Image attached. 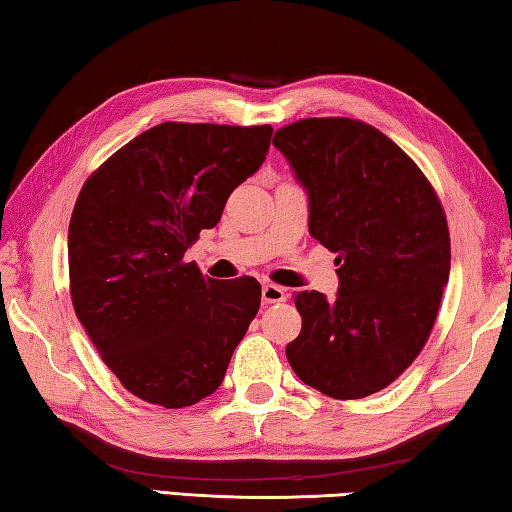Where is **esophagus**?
Returning <instances> with one entry per match:
<instances>
[{
	"mask_svg": "<svg viewBox=\"0 0 512 512\" xmlns=\"http://www.w3.org/2000/svg\"><path fill=\"white\" fill-rule=\"evenodd\" d=\"M262 300L266 302V305H273V302H284L287 300V291H284L282 287H277V284H264Z\"/></svg>",
	"mask_w": 512,
	"mask_h": 512,
	"instance_id": "obj_1",
	"label": "esophagus"
}]
</instances>
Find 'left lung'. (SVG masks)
Listing matches in <instances>:
<instances>
[{
  "label": "left lung",
  "mask_w": 512,
  "mask_h": 512,
  "mask_svg": "<svg viewBox=\"0 0 512 512\" xmlns=\"http://www.w3.org/2000/svg\"><path fill=\"white\" fill-rule=\"evenodd\" d=\"M309 196V235L336 253L339 293H296L302 329L287 359L307 386L361 400L402 375L427 343L449 280L436 189L375 126L311 117L275 131Z\"/></svg>",
  "instance_id": "obj_1"
}]
</instances>
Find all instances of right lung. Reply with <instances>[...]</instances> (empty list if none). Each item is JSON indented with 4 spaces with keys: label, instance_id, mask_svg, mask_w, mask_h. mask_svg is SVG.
I'll list each match as a JSON object with an SVG mask.
<instances>
[{
    "label": "right lung",
    "instance_id": "1",
    "mask_svg": "<svg viewBox=\"0 0 512 512\" xmlns=\"http://www.w3.org/2000/svg\"><path fill=\"white\" fill-rule=\"evenodd\" d=\"M273 128L164 121L85 180L69 221V293L121 386L183 409L221 386L255 318V277H203L187 248L262 167Z\"/></svg>",
    "mask_w": 512,
    "mask_h": 512
}]
</instances>
